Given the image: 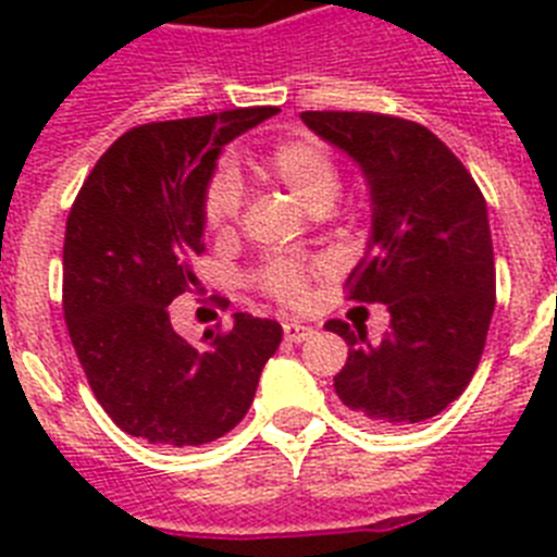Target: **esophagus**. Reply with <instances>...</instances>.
<instances>
[{
    "label": "esophagus",
    "mask_w": 557,
    "mask_h": 557,
    "mask_svg": "<svg viewBox=\"0 0 557 557\" xmlns=\"http://www.w3.org/2000/svg\"><path fill=\"white\" fill-rule=\"evenodd\" d=\"M312 334H314L312 326H304V323L298 321L284 323V339H289V343H304V339H309Z\"/></svg>",
    "instance_id": "1"
}]
</instances>
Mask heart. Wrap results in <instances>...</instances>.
<instances>
[{"instance_id":"1","label":"heart","mask_w":557,"mask_h":557,"mask_svg":"<svg viewBox=\"0 0 557 557\" xmlns=\"http://www.w3.org/2000/svg\"><path fill=\"white\" fill-rule=\"evenodd\" d=\"M262 172L270 181L293 195L307 211L329 209L339 191V170L326 145L312 136H289L282 139L262 159ZM239 220V184L234 175L220 172L206 189L203 223L211 236L234 234ZM309 270L304 262L278 259L262 270V284L270 295L282 301L298 304L307 293Z\"/></svg>"}]
</instances>
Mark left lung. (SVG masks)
Returning a JSON list of instances; mask_svg holds the SVG:
<instances>
[{"label":"left lung","instance_id":"8db88e82","mask_svg":"<svg viewBox=\"0 0 557 557\" xmlns=\"http://www.w3.org/2000/svg\"><path fill=\"white\" fill-rule=\"evenodd\" d=\"M304 125L346 152L371 191V234L348 298L387 304L391 329L329 321L348 343L339 401L373 426L421 424L469 387L496 298L488 206L455 152L416 122L304 111Z\"/></svg>","mask_w":557,"mask_h":557}]
</instances>
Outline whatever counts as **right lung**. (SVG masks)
Instances as JSON below:
<instances>
[{"mask_svg":"<svg viewBox=\"0 0 557 557\" xmlns=\"http://www.w3.org/2000/svg\"><path fill=\"white\" fill-rule=\"evenodd\" d=\"M278 108L152 122L113 141L66 220L63 314L102 410L133 437L200 446L234 430L282 343L275 321L236 312L203 346L181 337L170 304L198 289L203 200L223 147Z\"/></svg>","mask_w":557,"mask_h":557,"instance_id":"obj_1","label":"right lung"}]
</instances>
